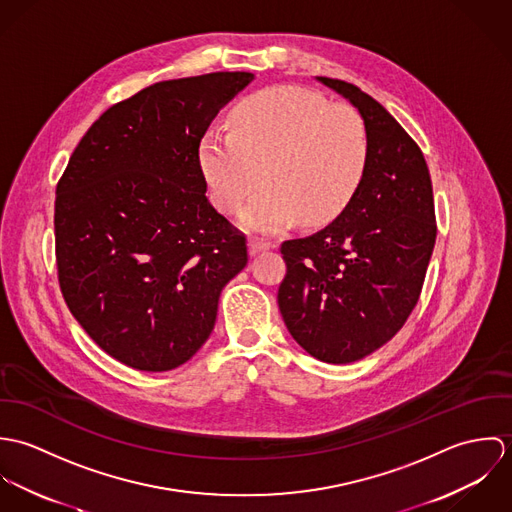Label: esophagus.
<instances>
[{"instance_id":"1","label":"esophagus","mask_w":512,"mask_h":512,"mask_svg":"<svg viewBox=\"0 0 512 512\" xmlns=\"http://www.w3.org/2000/svg\"><path fill=\"white\" fill-rule=\"evenodd\" d=\"M276 244L270 242V240H262V238H252L248 242V250H250V256H256L258 252H264V250H272Z\"/></svg>"}]
</instances>
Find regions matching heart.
<instances>
[{
	"mask_svg": "<svg viewBox=\"0 0 512 512\" xmlns=\"http://www.w3.org/2000/svg\"><path fill=\"white\" fill-rule=\"evenodd\" d=\"M365 122L347 104H327L299 88H270L240 102L230 132L211 128L199 144V165L211 199L240 224L276 232L303 219L325 224L353 199L365 175Z\"/></svg>",
	"mask_w": 512,
	"mask_h": 512,
	"instance_id": "1",
	"label": "heart"
}]
</instances>
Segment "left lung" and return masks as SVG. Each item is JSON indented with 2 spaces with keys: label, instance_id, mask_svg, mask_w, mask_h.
I'll list each match as a JSON object with an SVG mask.
<instances>
[{
  "label": "left lung",
  "instance_id": "obj_1",
  "mask_svg": "<svg viewBox=\"0 0 512 512\" xmlns=\"http://www.w3.org/2000/svg\"><path fill=\"white\" fill-rule=\"evenodd\" d=\"M365 122V175L343 213L319 232L286 240L278 305L311 357L347 365L388 343L422 292L436 244L432 179L422 149L359 86L317 76Z\"/></svg>",
  "mask_w": 512,
  "mask_h": 512
}]
</instances>
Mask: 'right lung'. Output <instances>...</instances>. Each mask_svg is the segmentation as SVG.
<instances>
[{"label":"right lung","instance_id":"add662e5","mask_svg":"<svg viewBox=\"0 0 512 512\" xmlns=\"http://www.w3.org/2000/svg\"><path fill=\"white\" fill-rule=\"evenodd\" d=\"M252 73L147 86L84 134L57 185L63 297L88 337L124 365L187 363L215 329L246 238L215 211L199 165L211 122Z\"/></svg>","mask_w":512,"mask_h":512}]
</instances>
